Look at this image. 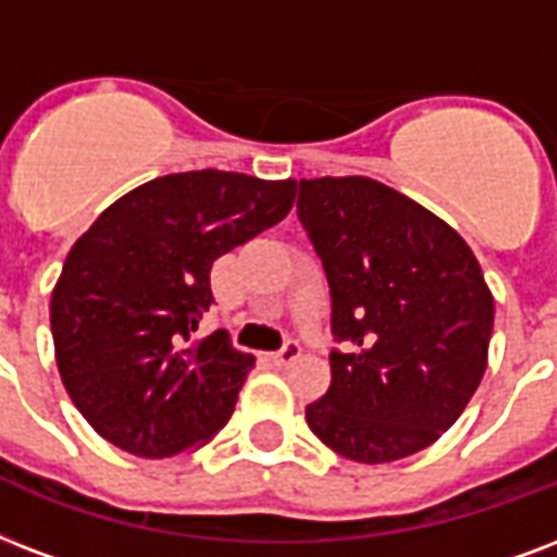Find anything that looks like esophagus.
Returning <instances> with one entry per match:
<instances>
[{
	"label": "esophagus",
	"instance_id": "1",
	"mask_svg": "<svg viewBox=\"0 0 557 557\" xmlns=\"http://www.w3.org/2000/svg\"><path fill=\"white\" fill-rule=\"evenodd\" d=\"M271 359H274V364H292V362H297V359H300V345H297L295 338H288L286 345L280 347L277 354L271 356Z\"/></svg>",
	"mask_w": 557,
	"mask_h": 557
}]
</instances>
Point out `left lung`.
Returning a JSON list of instances; mask_svg holds the SVG:
<instances>
[{
  "label": "left lung",
  "mask_w": 557,
  "mask_h": 557,
  "mask_svg": "<svg viewBox=\"0 0 557 557\" xmlns=\"http://www.w3.org/2000/svg\"><path fill=\"white\" fill-rule=\"evenodd\" d=\"M297 219L342 345L309 430L362 465L414 456L456 423L487 368L494 297L476 257L435 212L371 177L300 181Z\"/></svg>",
  "instance_id": "left-lung-1"
}]
</instances>
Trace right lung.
Returning <instances> with one entry per match:
<instances>
[{
    "label": "right lung",
    "instance_id": "1",
    "mask_svg": "<svg viewBox=\"0 0 557 557\" xmlns=\"http://www.w3.org/2000/svg\"><path fill=\"white\" fill-rule=\"evenodd\" d=\"M295 181L239 172L154 177L110 203L72 245L52 292L58 371L113 447L181 456L231 420L253 356L224 330L195 338L222 253L283 222Z\"/></svg>",
    "mask_w": 557,
    "mask_h": 557
}]
</instances>
